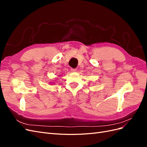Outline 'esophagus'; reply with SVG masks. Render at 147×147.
<instances>
[{"mask_svg": "<svg viewBox=\"0 0 147 147\" xmlns=\"http://www.w3.org/2000/svg\"><path fill=\"white\" fill-rule=\"evenodd\" d=\"M71 71H72V72H75L77 71V69H72V68H71Z\"/></svg>", "mask_w": 147, "mask_h": 147, "instance_id": "esophagus-1", "label": "esophagus"}]
</instances>
